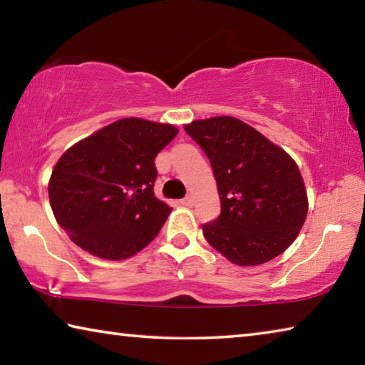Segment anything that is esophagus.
Here are the masks:
<instances>
[{
  "label": "esophagus",
  "instance_id": "1",
  "mask_svg": "<svg viewBox=\"0 0 365 365\" xmlns=\"http://www.w3.org/2000/svg\"><path fill=\"white\" fill-rule=\"evenodd\" d=\"M182 205H183V206H187V207H191V206H193V205H195V200H193V196H191V195L185 196L183 200H182Z\"/></svg>",
  "mask_w": 365,
  "mask_h": 365
}]
</instances>
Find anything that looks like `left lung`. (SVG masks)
Here are the masks:
<instances>
[{
	"label": "left lung",
	"mask_w": 365,
	"mask_h": 365,
	"mask_svg": "<svg viewBox=\"0 0 365 365\" xmlns=\"http://www.w3.org/2000/svg\"><path fill=\"white\" fill-rule=\"evenodd\" d=\"M183 128L206 153L217 182L222 211L202 225L207 243L245 267L280 256L299 235L309 207L294 159L232 115Z\"/></svg>",
	"instance_id": "1"
}]
</instances>
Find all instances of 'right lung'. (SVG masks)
<instances>
[{"mask_svg": "<svg viewBox=\"0 0 365 365\" xmlns=\"http://www.w3.org/2000/svg\"><path fill=\"white\" fill-rule=\"evenodd\" d=\"M177 133L170 123L127 117L59 158L48 183L49 205L73 243L122 261L156 238L172 207L154 196V159Z\"/></svg>", "mask_w": 365, "mask_h": 365, "instance_id": "add662e5", "label": "right lung"}]
</instances>
